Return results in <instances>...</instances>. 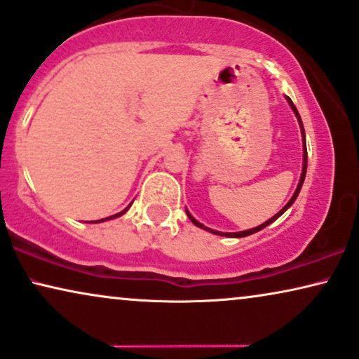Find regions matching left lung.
<instances>
[{"instance_id": "obj_1", "label": "left lung", "mask_w": 359, "mask_h": 359, "mask_svg": "<svg viewBox=\"0 0 359 359\" xmlns=\"http://www.w3.org/2000/svg\"><path fill=\"white\" fill-rule=\"evenodd\" d=\"M287 100H288V104H290V107H292V110L295 111V115H297V118H299V123H300V128H302V135H304V143H305V130H304V123H302V118H300V115H299V110H297V107L293 105V102L288 99L287 97ZM305 175H306V147H304V170H302V176H300V183H299V186H297V189H295V193H293V196H292V199L290 201H288L285 206H283L280 211H278L276 216L273 217H271V219L269 221H265L264 224H260V226H257V227H254V229H249V231H242V232H219V231H212V229H209V227H206V226H203L201 222H198L196 219H194L193 216H191V214L186 211V214H188V217L191 219V222H193V224H196L198 227H201V229H206V231H209V232H212V234H217V236H226V237H245V236H250V234H254V232H257V231H260V229H264V227H267L269 224H272L273 221L277 219V217H280L283 212L287 211L288 208L292 206L293 204V201H295L297 199V196H299V193H300V189H302V184H304V180H305Z\"/></svg>"}]
</instances>
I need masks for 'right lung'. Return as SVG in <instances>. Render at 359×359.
Returning <instances> with one entry per match:
<instances>
[{"instance_id":"right-lung-1","label":"right lung","mask_w":359,"mask_h":359,"mask_svg":"<svg viewBox=\"0 0 359 359\" xmlns=\"http://www.w3.org/2000/svg\"><path fill=\"white\" fill-rule=\"evenodd\" d=\"M125 211H127V209H125ZM125 211H122V212H118V214H115V216H111V217H118V216H122V214H123ZM107 219H110V217H107ZM107 219H100V221H107ZM97 222H99V221H97Z\"/></svg>"}]
</instances>
